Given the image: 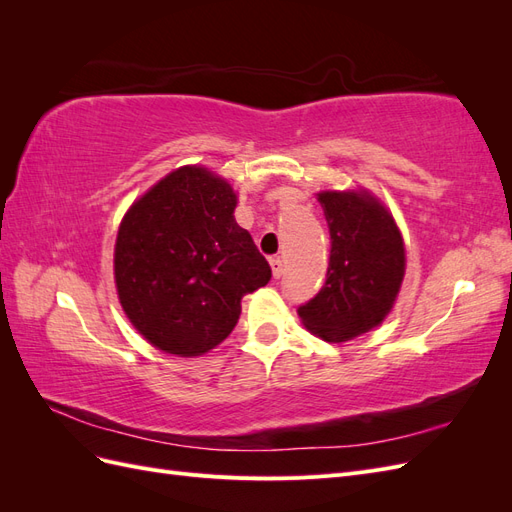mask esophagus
<instances>
[{"instance_id": "obj_1", "label": "esophagus", "mask_w": 512, "mask_h": 512, "mask_svg": "<svg viewBox=\"0 0 512 512\" xmlns=\"http://www.w3.org/2000/svg\"><path fill=\"white\" fill-rule=\"evenodd\" d=\"M269 265H271V271H273L275 280H280L282 273H284V260L280 256H275V258L269 260Z\"/></svg>"}]
</instances>
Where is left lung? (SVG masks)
I'll return each mask as SVG.
<instances>
[{
    "instance_id": "8db88e82",
    "label": "left lung",
    "mask_w": 512,
    "mask_h": 512,
    "mask_svg": "<svg viewBox=\"0 0 512 512\" xmlns=\"http://www.w3.org/2000/svg\"><path fill=\"white\" fill-rule=\"evenodd\" d=\"M331 254L327 282L299 307L305 329L342 344L391 314L406 275V247L391 209L367 188L320 190Z\"/></svg>"
}]
</instances>
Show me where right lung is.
I'll use <instances>...</instances> for the list:
<instances>
[{"label":"right lung","mask_w":512,"mask_h":512,"mask_svg":"<svg viewBox=\"0 0 512 512\" xmlns=\"http://www.w3.org/2000/svg\"><path fill=\"white\" fill-rule=\"evenodd\" d=\"M237 192L185 164L130 205L117 230L115 288L132 327L166 354L200 356L230 335L271 267L235 222Z\"/></svg>","instance_id":"1"}]
</instances>
